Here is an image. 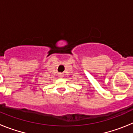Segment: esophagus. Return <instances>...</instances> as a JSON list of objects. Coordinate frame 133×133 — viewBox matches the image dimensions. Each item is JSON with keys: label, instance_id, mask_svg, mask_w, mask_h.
I'll return each mask as SVG.
<instances>
[{"label": "esophagus", "instance_id": "34e87169", "mask_svg": "<svg viewBox=\"0 0 133 133\" xmlns=\"http://www.w3.org/2000/svg\"><path fill=\"white\" fill-rule=\"evenodd\" d=\"M59 77H61V78H63V74L60 73L59 74Z\"/></svg>", "mask_w": 133, "mask_h": 133}]
</instances>
